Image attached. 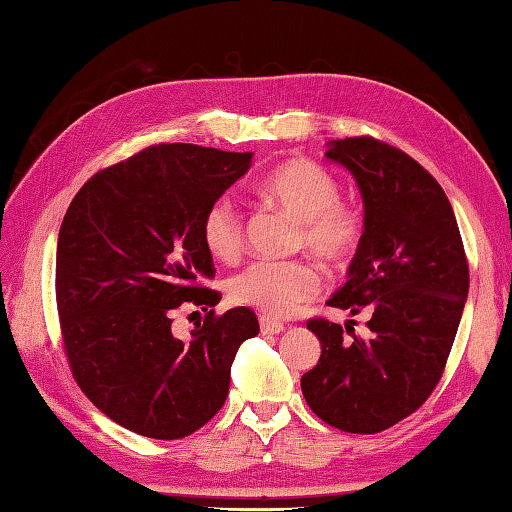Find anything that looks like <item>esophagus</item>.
<instances>
[{"instance_id":"esophagus-1","label":"esophagus","mask_w":512,"mask_h":512,"mask_svg":"<svg viewBox=\"0 0 512 512\" xmlns=\"http://www.w3.org/2000/svg\"><path fill=\"white\" fill-rule=\"evenodd\" d=\"M258 322H260V333H263V336H278V333L285 329L283 322H278L269 316H260Z\"/></svg>"}]
</instances>
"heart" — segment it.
<instances>
[{"instance_id": "1", "label": "heart", "mask_w": 512, "mask_h": 512, "mask_svg": "<svg viewBox=\"0 0 512 512\" xmlns=\"http://www.w3.org/2000/svg\"><path fill=\"white\" fill-rule=\"evenodd\" d=\"M258 194L298 221L296 247H305L320 263L340 267L360 249L364 212L356 203L342 201L340 181L316 161L289 159L276 165L258 183ZM201 238L216 260L229 263L238 258L243 249V216L234 201L221 196L207 207ZM318 287V271L305 260H254L227 283L232 302L267 316L294 314Z\"/></svg>"}]
</instances>
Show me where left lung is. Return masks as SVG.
Returning <instances> with one entry per match:
<instances>
[{
	"label": "left lung",
	"mask_w": 512,
	"mask_h": 512,
	"mask_svg": "<svg viewBox=\"0 0 512 512\" xmlns=\"http://www.w3.org/2000/svg\"><path fill=\"white\" fill-rule=\"evenodd\" d=\"M327 159L353 174L364 201L362 245L327 305L364 311L371 333L358 338L349 325L311 318L322 353L300 387L322 422L371 435L415 413L440 382L468 296V260L442 185L409 154L351 137L331 141Z\"/></svg>",
	"instance_id": "8db88e82"
}]
</instances>
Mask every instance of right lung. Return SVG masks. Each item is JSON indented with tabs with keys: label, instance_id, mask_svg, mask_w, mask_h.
<instances>
[{
	"label": "right lung",
	"instance_id": "obj_1",
	"mask_svg": "<svg viewBox=\"0 0 512 512\" xmlns=\"http://www.w3.org/2000/svg\"><path fill=\"white\" fill-rule=\"evenodd\" d=\"M249 165L252 152L150 145L72 198L57 241L61 338L81 391L123 429L154 440L201 429L225 404L238 347L260 331L249 307L214 314L201 238L205 210ZM181 304L211 309L190 341L171 333Z\"/></svg>",
	"mask_w": 512,
	"mask_h": 512
}]
</instances>
